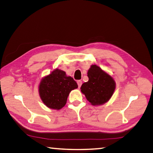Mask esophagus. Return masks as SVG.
<instances>
[{
  "label": "esophagus",
  "instance_id": "1",
  "mask_svg": "<svg viewBox=\"0 0 153 153\" xmlns=\"http://www.w3.org/2000/svg\"><path fill=\"white\" fill-rule=\"evenodd\" d=\"M77 85H78V87H79V88L81 87V85H82V82L81 81V80H77Z\"/></svg>",
  "mask_w": 153,
  "mask_h": 153
}]
</instances>
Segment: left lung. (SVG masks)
<instances>
[{"label":"left lung","instance_id":"obj_1","mask_svg":"<svg viewBox=\"0 0 153 153\" xmlns=\"http://www.w3.org/2000/svg\"><path fill=\"white\" fill-rule=\"evenodd\" d=\"M88 82L81 86L82 92L93 105L104 104L112 97L115 82L112 77L98 66L93 65L88 71Z\"/></svg>","mask_w":153,"mask_h":153}]
</instances>
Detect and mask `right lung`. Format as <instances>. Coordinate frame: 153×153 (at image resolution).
Listing matches in <instances>:
<instances>
[{
  "mask_svg": "<svg viewBox=\"0 0 153 153\" xmlns=\"http://www.w3.org/2000/svg\"><path fill=\"white\" fill-rule=\"evenodd\" d=\"M78 87L71 77L56 69L41 80L39 91L41 100L47 106L59 110L66 104L69 94Z\"/></svg>",
  "mask_w": 153,
  "mask_h": 153,
  "instance_id": "add662e5",
  "label": "right lung"
}]
</instances>
